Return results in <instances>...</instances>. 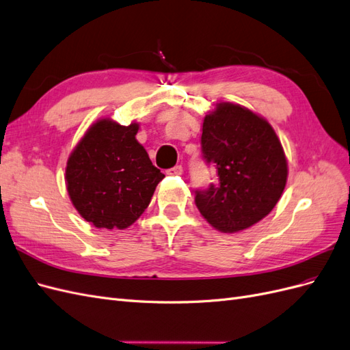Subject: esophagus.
<instances>
[{"instance_id":"1","label":"esophagus","mask_w":350,"mask_h":350,"mask_svg":"<svg viewBox=\"0 0 350 350\" xmlns=\"http://www.w3.org/2000/svg\"><path fill=\"white\" fill-rule=\"evenodd\" d=\"M167 174L169 175H183V166L181 165H176L171 169H167Z\"/></svg>"}]
</instances>
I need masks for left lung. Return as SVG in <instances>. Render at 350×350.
<instances>
[{
  "instance_id": "left-lung-1",
  "label": "left lung",
  "mask_w": 350,
  "mask_h": 350,
  "mask_svg": "<svg viewBox=\"0 0 350 350\" xmlns=\"http://www.w3.org/2000/svg\"><path fill=\"white\" fill-rule=\"evenodd\" d=\"M201 150L215 184L196 191V206L224 234L248 229L278 204L288 181V161L273 126L238 103L219 102L203 120Z\"/></svg>"
}]
</instances>
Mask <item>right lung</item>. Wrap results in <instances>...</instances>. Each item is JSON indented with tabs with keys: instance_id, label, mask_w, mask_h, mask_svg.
I'll return each instance as SVG.
<instances>
[{
	"instance_id": "right-lung-1",
	"label": "right lung",
	"mask_w": 350,
	"mask_h": 350,
	"mask_svg": "<svg viewBox=\"0 0 350 350\" xmlns=\"http://www.w3.org/2000/svg\"><path fill=\"white\" fill-rule=\"evenodd\" d=\"M140 124H92L68 156L66 185L79 215L100 229H125L150 204L165 175L137 142Z\"/></svg>"
}]
</instances>
